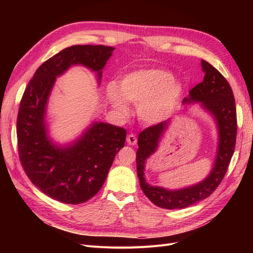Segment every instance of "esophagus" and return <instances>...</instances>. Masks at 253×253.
I'll return each mask as SVG.
<instances>
[{"instance_id":"1","label":"esophagus","mask_w":253,"mask_h":253,"mask_svg":"<svg viewBox=\"0 0 253 253\" xmlns=\"http://www.w3.org/2000/svg\"><path fill=\"white\" fill-rule=\"evenodd\" d=\"M126 142H127L129 145H135V144L137 143L136 136H135L134 134L127 135V137H126Z\"/></svg>"}]
</instances>
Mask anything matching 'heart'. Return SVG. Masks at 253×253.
<instances>
[{"label": "heart", "instance_id": "b5f03b06", "mask_svg": "<svg viewBox=\"0 0 253 253\" xmlns=\"http://www.w3.org/2000/svg\"><path fill=\"white\" fill-rule=\"evenodd\" d=\"M109 100L118 111L128 110L127 101L138 104L139 117L149 124L166 120L175 110L181 95V87L173 76L160 68H145L126 75L120 81L106 87Z\"/></svg>", "mask_w": 253, "mask_h": 253}]
</instances>
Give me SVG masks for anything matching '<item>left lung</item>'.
Returning <instances> with one entry per match:
<instances>
[{
	"label": "left lung",
	"mask_w": 253,
	"mask_h": 253,
	"mask_svg": "<svg viewBox=\"0 0 253 253\" xmlns=\"http://www.w3.org/2000/svg\"><path fill=\"white\" fill-rule=\"evenodd\" d=\"M205 73L203 82L190 90L183 102H201L202 106L215 118L218 127V148L213 169L205 180L194 186L180 190H167L150 186L144 178V164L157 150L162 135L170 120L144 128L138 136V150L136 153L137 176L142 192L149 200L164 209H182L210 196L223 180L233 155L236 140V109L230 84L215 67L202 60Z\"/></svg>",
	"instance_id": "1"
}]
</instances>
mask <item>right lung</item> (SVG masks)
<instances>
[{
  "mask_svg": "<svg viewBox=\"0 0 253 253\" xmlns=\"http://www.w3.org/2000/svg\"><path fill=\"white\" fill-rule=\"evenodd\" d=\"M115 48L103 45H73L56 53L38 68L21 99L17 119L21 165L28 178L44 194L64 204L77 205L101 189L118 151L125 147L126 131L95 122L79 139L58 147L47 136L46 104L58 76L72 65L101 71Z\"/></svg>",
  "mask_w": 253,
  "mask_h": 253,
  "instance_id": "obj_1",
  "label": "right lung"
}]
</instances>
